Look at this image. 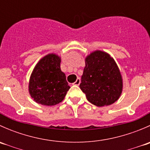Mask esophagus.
<instances>
[{"instance_id":"esophagus-1","label":"esophagus","mask_w":150,"mask_h":150,"mask_svg":"<svg viewBox=\"0 0 150 150\" xmlns=\"http://www.w3.org/2000/svg\"><path fill=\"white\" fill-rule=\"evenodd\" d=\"M80 83H81V79H80V78H78L73 84L75 85V86H79Z\"/></svg>"}]
</instances>
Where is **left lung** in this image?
I'll list each match as a JSON object with an SVG mask.
<instances>
[{
	"instance_id": "obj_1",
	"label": "left lung",
	"mask_w": 150,
	"mask_h": 150,
	"mask_svg": "<svg viewBox=\"0 0 150 150\" xmlns=\"http://www.w3.org/2000/svg\"><path fill=\"white\" fill-rule=\"evenodd\" d=\"M85 62L80 88L88 101L97 107L115 102L122 93V80L113 58L104 51H95Z\"/></svg>"
}]
</instances>
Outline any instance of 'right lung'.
<instances>
[{"label":"right lung","instance_id":"obj_1","mask_svg":"<svg viewBox=\"0 0 150 150\" xmlns=\"http://www.w3.org/2000/svg\"><path fill=\"white\" fill-rule=\"evenodd\" d=\"M61 58L54 54L38 62L30 78L29 92L37 103L53 106L62 102L69 89L66 75L60 68Z\"/></svg>","mask_w":150,"mask_h":150}]
</instances>
